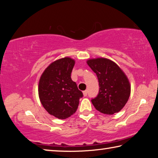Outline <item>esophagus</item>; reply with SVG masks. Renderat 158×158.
Wrapping results in <instances>:
<instances>
[{
	"label": "esophagus",
	"mask_w": 158,
	"mask_h": 158,
	"mask_svg": "<svg viewBox=\"0 0 158 158\" xmlns=\"http://www.w3.org/2000/svg\"><path fill=\"white\" fill-rule=\"evenodd\" d=\"M87 90H84V91H83V95H84V96H86L87 95Z\"/></svg>",
	"instance_id": "esophagus-1"
}]
</instances>
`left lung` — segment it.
I'll return each instance as SVG.
<instances>
[{"instance_id":"1","label":"left lung","mask_w":158,"mask_h":158,"mask_svg":"<svg viewBox=\"0 0 158 158\" xmlns=\"http://www.w3.org/2000/svg\"><path fill=\"white\" fill-rule=\"evenodd\" d=\"M98 77L99 93L91 102L101 113L111 115L124 107L130 98L131 85L127 76L114 61L105 58L87 60Z\"/></svg>"}]
</instances>
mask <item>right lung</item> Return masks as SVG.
I'll use <instances>...</instances> for the list:
<instances>
[{
  "label": "right lung",
  "instance_id": "right-lung-1",
  "mask_svg": "<svg viewBox=\"0 0 158 158\" xmlns=\"http://www.w3.org/2000/svg\"><path fill=\"white\" fill-rule=\"evenodd\" d=\"M75 60L65 57L53 61L39 81L38 94L43 107L52 116L65 119L75 113L83 93L71 79Z\"/></svg>",
  "mask_w": 158,
  "mask_h": 158
}]
</instances>
